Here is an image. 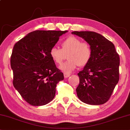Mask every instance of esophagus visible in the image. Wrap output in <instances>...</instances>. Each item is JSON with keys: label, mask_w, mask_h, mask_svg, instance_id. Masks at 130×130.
Wrapping results in <instances>:
<instances>
[{"label": "esophagus", "mask_w": 130, "mask_h": 130, "mask_svg": "<svg viewBox=\"0 0 130 130\" xmlns=\"http://www.w3.org/2000/svg\"><path fill=\"white\" fill-rule=\"evenodd\" d=\"M63 75H64V77H65V78H68L70 76V74L65 73V72H64Z\"/></svg>", "instance_id": "obj_1"}]
</instances>
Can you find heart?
<instances>
[{"mask_svg":"<svg viewBox=\"0 0 130 130\" xmlns=\"http://www.w3.org/2000/svg\"><path fill=\"white\" fill-rule=\"evenodd\" d=\"M68 54V60L59 67L60 70L65 73H70L79 67L86 66L92 56V50L89 43L83 42L75 36H70L62 41L61 49L57 47H52L49 55L55 63H61Z\"/></svg>","mask_w":130,"mask_h":130,"instance_id":"heart-1","label":"heart"}]
</instances>
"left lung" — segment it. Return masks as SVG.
Listing matches in <instances>:
<instances>
[{"instance_id":"obj_1","label":"left lung","mask_w":130,"mask_h":130,"mask_svg":"<svg viewBox=\"0 0 130 130\" xmlns=\"http://www.w3.org/2000/svg\"><path fill=\"white\" fill-rule=\"evenodd\" d=\"M89 43L92 56L78 73V98L89 105H99L109 99L119 81V57L115 46L104 36L93 31H74Z\"/></svg>"}]
</instances>
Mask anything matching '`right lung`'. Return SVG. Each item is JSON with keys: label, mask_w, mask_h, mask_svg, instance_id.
Returning <instances> with one entry per match:
<instances>
[{"label": "right lung", "mask_w": 130, "mask_h": 130, "mask_svg": "<svg viewBox=\"0 0 130 130\" xmlns=\"http://www.w3.org/2000/svg\"><path fill=\"white\" fill-rule=\"evenodd\" d=\"M68 31L36 30L13 46L11 58L13 84L32 106H43L55 98L56 84L63 74L56 68L49 51Z\"/></svg>", "instance_id": "add662e5"}]
</instances>
